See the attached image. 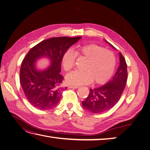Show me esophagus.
<instances>
[{
  "mask_svg": "<svg viewBox=\"0 0 150 150\" xmlns=\"http://www.w3.org/2000/svg\"><path fill=\"white\" fill-rule=\"evenodd\" d=\"M68 88H75V89H77V88H79V86H71V85H70V86H68Z\"/></svg>",
  "mask_w": 150,
  "mask_h": 150,
  "instance_id": "1",
  "label": "esophagus"
}]
</instances>
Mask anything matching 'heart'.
Masks as SVG:
<instances>
[{"label": "heart", "mask_w": 150, "mask_h": 150, "mask_svg": "<svg viewBox=\"0 0 150 150\" xmlns=\"http://www.w3.org/2000/svg\"><path fill=\"white\" fill-rule=\"evenodd\" d=\"M76 57L86 59L84 71H74L66 76L67 83L81 85L93 82L102 84L106 82L115 70L116 58L110 50L96 44H86L76 48L75 54L68 49L63 54L61 64L66 71H70L74 66Z\"/></svg>", "instance_id": "1"}]
</instances>
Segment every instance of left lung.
<instances>
[{"instance_id": "1", "label": "left lung", "mask_w": 150, "mask_h": 150, "mask_svg": "<svg viewBox=\"0 0 150 150\" xmlns=\"http://www.w3.org/2000/svg\"><path fill=\"white\" fill-rule=\"evenodd\" d=\"M116 49L112 44L105 40ZM120 66L112 79L100 87L90 89V92L84 101L83 108L92 113H101L110 110L118 102L125 89L128 79L127 64L123 56L119 52Z\"/></svg>"}]
</instances>
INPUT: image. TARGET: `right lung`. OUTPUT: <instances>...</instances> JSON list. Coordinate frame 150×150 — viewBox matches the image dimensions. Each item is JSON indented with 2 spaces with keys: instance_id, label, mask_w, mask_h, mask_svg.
Segmentation results:
<instances>
[{
  "instance_id": "1",
  "label": "right lung",
  "mask_w": 150,
  "mask_h": 150,
  "mask_svg": "<svg viewBox=\"0 0 150 150\" xmlns=\"http://www.w3.org/2000/svg\"><path fill=\"white\" fill-rule=\"evenodd\" d=\"M81 37L52 38L42 40L32 48L22 61L20 83L25 96L34 107L40 110L55 108L61 98L64 89L59 87L63 76L61 59L63 54ZM50 61L44 70H38L36 63L40 58Z\"/></svg>"
}]
</instances>
